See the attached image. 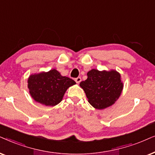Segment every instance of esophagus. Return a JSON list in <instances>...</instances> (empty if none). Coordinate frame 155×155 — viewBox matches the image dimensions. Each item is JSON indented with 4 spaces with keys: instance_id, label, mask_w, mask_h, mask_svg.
<instances>
[{
    "instance_id": "1",
    "label": "esophagus",
    "mask_w": 155,
    "mask_h": 155,
    "mask_svg": "<svg viewBox=\"0 0 155 155\" xmlns=\"http://www.w3.org/2000/svg\"><path fill=\"white\" fill-rule=\"evenodd\" d=\"M75 81H76L77 84H79L80 82L81 81V77H77V78H76V79H75Z\"/></svg>"
}]
</instances>
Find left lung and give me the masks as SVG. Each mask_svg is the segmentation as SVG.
<instances>
[{
    "instance_id": "1",
    "label": "left lung",
    "mask_w": 155,
    "mask_h": 155,
    "mask_svg": "<svg viewBox=\"0 0 155 155\" xmlns=\"http://www.w3.org/2000/svg\"><path fill=\"white\" fill-rule=\"evenodd\" d=\"M88 78L80 83L88 102L96 109H104L114 104L120 96L123 85L120 75L115 71H100L92 69Z\"/></svg>"
}]
</instances>
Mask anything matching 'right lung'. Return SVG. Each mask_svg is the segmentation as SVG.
Returning <instances> with one entry per match:
<instances>
[{
    "label": "right lung",
    "instance_id": "1",
    "mask_svg": "<svg viewBox=\"0 0 155 155\" xmlns=\"http://www.w3.org/2000/svg\"><path fill=\"white\" fill-rule=\"evenodd\" d=\"M75 84L73 79L62 76L56 69L31 75L28 79V88L33 99L50 106L60 103L67 88Z\"/></svg>",
    "mask_w": 155,
    "mask_h": 155
}]
</instances>
